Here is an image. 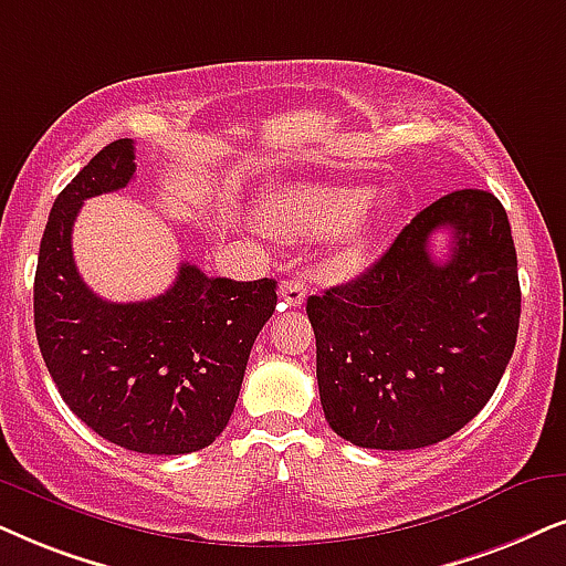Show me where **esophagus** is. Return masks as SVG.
<instances>
[{"label":"esophagus","mask_w":566,"mask_h":566,"mask_svg":"<svg viewBox=\"0 0 566 566\" xmlns=\"http://www.w3.org/2000/svg\"><path fill=\"white\" fill-rule=\"evenodd\" d=\"M305 282L303 279H287V282H282V287H279V303L284 307H300L305 303Z\"/></svg>","instance_id":"esophagus-1"}]
</instances>
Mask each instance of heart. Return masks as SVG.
Returning <instances> with one entry per match:
<instances>
[{"instance_id": "obj_1", "label": "heart", "mask_w": 566, "mask_h": 566, "mask_svg": "<svg viewBox=\"0 0 566 566\" xmlns=\"http://www.w3.org/2000/svg\"><path fill=\"white\" fill-rule=\"evenodd\" d=\"M366 185H295L274 192L261 224L276 238H324L336 232V266L353 269L366 253L381 213L370 209Z\"/></svg>"}]
</instances>
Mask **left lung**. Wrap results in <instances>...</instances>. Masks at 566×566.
Here are the masks:
<instances>
[{
  "label": "left lung",
  "mask_w": 566,
  "mask_h": 566,
  "mask_svg": "<svg viewBox=\"0 0 566 566\" xmlns=\"http://www.w3.org/2000/svg\"><path fill=\"white\" fill-rule=\"evenodd\" d=\"M453 232L436 262L430 238ZM520 279L512 227L489 190H454L415 217L355 282L307 297L321 407L366 449H420L468 426L514 353Z\"/></svg>",
  "instance_id": "1"
}]
</instances>
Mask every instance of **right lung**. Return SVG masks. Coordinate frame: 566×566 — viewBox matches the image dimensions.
Listing matches in <instances>:
<instances>
[{"label":"right lung","instance_id":"obj_1","mask_svg":"<svg viewBox=\"0 0 566 566\" xmlns=\"http://www.w3.org/2000/svg\"><path fill=\"white\" fill-rule=\"evenodd\" d=\"M135 177L130 138L104 146L56 196L33 282L35 339L70 410L140 454H188L230 423L255 336L276 307L274 279L234 282L182 263L143 303L93 295L73 259L83 200Z\"/></svg>","mask_w":566,"mask_h":566}]
</instances>
